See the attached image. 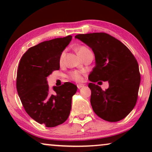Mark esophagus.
I'll list each match as a JSON object with an SVG mask.
<instances>
[{"mask_svg": "<svg viewBox=\"0 0 152 152\" xmlns=\"http://www.w3.org/2000/svg\"><path fill=\"white\" fill-rule=\"evenodd\" d=\"M84 84H78L77 85V88L79 89H80L81 88H82V87H84Z\"/></svg>", "mask_w": 152, "mask_h": 152, "instance_id": "1", "label": "esophagus"}]
</instances>
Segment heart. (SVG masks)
<instances>
[{
  "instance_id": "b5f03b06",
  "label": "heart",
  "mask_w": 152,
  "mask_h": 152,
  "mask_svg": "<svg viewBox=\"0 0 152 152\" xmlns=\"http://www.w3.org/2000/svg\"><path fill=\"white\" fill-rule=\"evenodd\" d=\"M77 51L78 55L81 57V56H82L83 54L86 53V52L90 51V50H89L88 48H86V46L82 45V46H80V47L77 48ZM64 55H65V52H64V51L62 52L61 55H60V58H59L60 62H61L62 60H63ZM68 77H69L70 80L75 81V82H80V81L82 80V75H81V73L78 71L70 72L69 75H68Z\"/></svg>"
}]
</instances>
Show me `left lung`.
I'll list each match as a JSON object with an SVG mask.
<instances>
[{"mask_svg": "<svg viewBox=\"0 0 152 152\" xmlns=\"http://www.w3.org/2000/svg\"><path fill=\"white\" fill-rule=\"evenodd\" d=\"M75 38L90 47L95 55V66L88 76L93 110L106 121L124 119L138 99L140 74L136 58L125 45L107 33L81 34ZM100 80L109 82L105 91L94 84Z\"/></svg>", "mask_w": 152, "mask_h": 152, "instance_id": "left-lung-1", "label": "left lung"}]
</instances>
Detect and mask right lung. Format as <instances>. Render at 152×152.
Instances as JSON below:
<instances>
[{
    "label": "right lung",
    "mask_w": 152,
    "mask_h": 152,
    "mask_svg": "<svg viewBox=\"0 0 152 152\" xmlns=\"http://www.w3.org/2000/svg\"><path fill=\"white\" fill-rule=\"evenodd\" d=\"M72 36L45 41L31 47L20 60L16 89L26 113L39 124L54 127L68 119L72 97L77 87L65 82L49 92L47 77L59 70L60 55L69 44Z\"/></svg>",
    "instance_id": "right-lung-1"
}]
</instances>
